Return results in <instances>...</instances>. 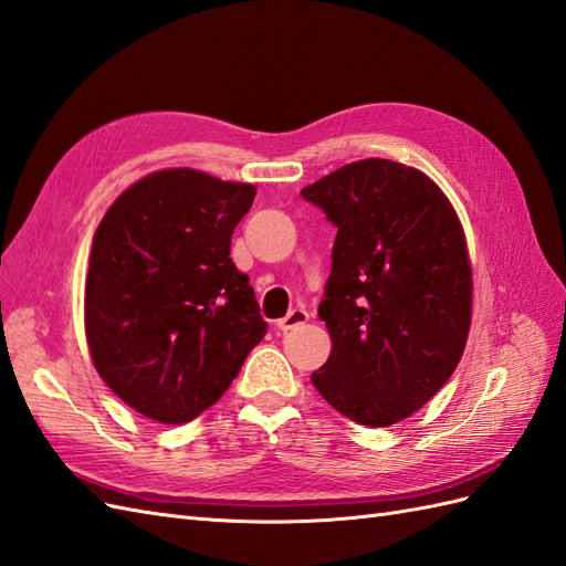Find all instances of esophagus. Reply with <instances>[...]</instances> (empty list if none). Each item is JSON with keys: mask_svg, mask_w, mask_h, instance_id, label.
<instances>
[{"mask_svg": "<svg viewBox=\"0 0 566 566\" xmlns=\"http://www.w3.org/2000/svg\"><path fill=\"white\" fill-rule=\"evenodd\" d=\"M308 311L306 308H292L289 311L282 321H277V327L282 329V332H286V329H294V327H298V325H303V323H308Z\"/></svg>", "mask_w": 566, "mask_h": 566, "instance_id": "34e87169", "label": "esophagus"}]
</instances>
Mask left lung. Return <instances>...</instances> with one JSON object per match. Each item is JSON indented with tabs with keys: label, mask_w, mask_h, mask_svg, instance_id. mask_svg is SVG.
I'll use <instances>...</instances> for the list:
<instances>
[{
	"label": "left lung",
	"mask_w": 566,
	"mask_h": 566,
	"mask_svg": "<svg viewBox=\"0 0 566 566\" xmlns=\"http://www.w3.org/2000/svg\"><path fill=\"white\" fill-rule=\"evenodd\" d=\"M337 227L317 315L332 337L317 392L352 421L395 426L440 392L471 327V263L452 202L423 171L368 157L301 191Z\"/></svg>",
	"instance_id": "8db88e82"
}]
</instances>
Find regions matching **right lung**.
Segmentation results:
<instances>
[{
  "label": "right lung",
  "instance_id": "obj_1",
  "mask_svg": "<svg viewBox=\"0 0 566 566\" xmlns=\"http://www.w3.org/2000/svg\"><path fill=\"white\" fill-rule=\"evenodd\" d=\"M253 198L251 184L163 169L128 186L95 231L85 280L93 364L157 423L210 409L265 337L249 274L229 258Z\"/></svg>",
  "mask_w": 566,
  "mask_h": 566
}]
</instances>
